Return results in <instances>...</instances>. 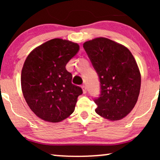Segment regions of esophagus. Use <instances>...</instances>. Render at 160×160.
Instances as JSON below:
<instances>
[{
	"label": "esophagus",
	"instance_id": "esophagus-1",
	"mask_svg": "<svg viewBox=\"0 0 160 160\" xmlns=\"http://www.w3.org/2000/svg\"><path fill=\"white\" fill-rule=\"evenodd\" d=\"M82 88L83 89V92H84V94L86 93L87 92V87H86V86H85V85H82Z\"/></svg>",
	"mask_w": 160,
	"mask_h": 160
}]
</instances>
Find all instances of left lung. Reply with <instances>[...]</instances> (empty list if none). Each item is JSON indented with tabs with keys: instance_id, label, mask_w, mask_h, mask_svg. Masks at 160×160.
I'll return each mask as SVG.
<instances>
[{
	"instance_id": "left-lung-1",
	"label": "left lung",
	"mask_w": 160,
	"mask_h": 160,
	"mask_svg": "<svg viewBox=\"0 0 160 160\" xmlns=\"http://www.w3.org/2000/svg\"><path fill=\"white\" fill-rule=\"evenodd\" d=\"M83 47L99 78L100 94L94 98L95 112L105 119L119 120L136 104L141 73L134 57L124 46L106 38L87 41Z\"/></svg>"
}]
</instances>
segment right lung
I'll list each match as a JSON object with an SVG mask.
<instances>
[{"mask_svg":"<svg viewBox=\"0 0 160 160\" xmlns=\"http://www.w3.org/2000/svg\"><path fill=\"white\" fill-rule=\"evenodd\" d=\"M78 50L77 43L54 38L36 48L26 58L22 90L32 111L43 120L61 122L75 110L83 91L72 84V74L65 65Z\"/></svg>","mask_w":160,"mask_h":160,"instance_id":"right-lung-1","label":"right lung"}]
</instances>
